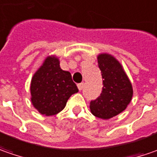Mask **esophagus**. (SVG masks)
<instances>
[{"label":"esophagus","instance_id":"34e87169","mask_svg":"<svg viewBox=\"0 0 157 157\" xmlns=\"http://www.w3.org/2000/svg\"><path fill=\"white\" fill-rule=\"evenodd\" d=\"M77 87H78L79 90H82V89H83V87H84V83H83V82H81V83L77 84Z\"/></svg>","mask_w":157,"mask_h":157}]
</instances>
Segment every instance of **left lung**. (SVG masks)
<instances>
[{
  "label": "left lung",
  "instance_id": "obj_1",
  "mask_svg": "<svg viewBox=\"0 0 157 157\" xmlns=\"http://www.w3.org/2000/svg\"><path fill=\"white\" fill-rule=\"evenodd\" d=\"M103 88L100 96L90 101L91 113L98 118L109 119L127 108L133 95L132 85L122 65L110 55L97 57Z\"/></svg>",
  "mask_w": 157,
  "mask_h": 157
}]
</instances>
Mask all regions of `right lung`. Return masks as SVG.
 I'll use <instances>...</instances> for the list:
<instances>
[{
  "mask_svg": "<svg viewBox=\"0 0 157 157\" xmlns=\"http://www.w3.org/2000/svg\"><path fill=\"white\" fill-rule=\"evenodd\" d=\"M31 101L41 115L54 116L62 111L68 98L78 92L71 74L60 68L59 60L48 57L34 75L31 86Z\"/></svg>",
  "mask_w": 157,
  "mask_h": 157,
  "instance_id": "add662e5",
  "label": "right lung"
}]
</instances>
